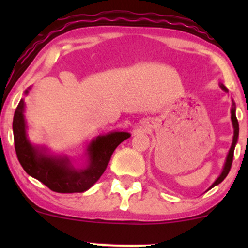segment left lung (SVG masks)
<instances>
[{"instance_id": "left-lung-1", "label": "left lung", "mask_w": 248, "mask_h": 248, "mask_svg": "<svg viewBox=\"0 0 248 248\" xmlns=\"http://www.w3.org/2000/svg\"><path fill=\"white\" fill-rule=\"evenodd\" d=\"M219 86H220L224 91H226V92H227V88L225 87L223 84H220ZM231 120H232V126H233V141H232L231 148H230L229 154H227L226 161H225L224 168H223V170H221L220 175L218 176V178L216 179L215 182H213L212 186H210L207 190L212 189L213 186H218L219 183H221V182H223L225 179V177L227 176V173H229L230 169H231L232 161H233V154H234V148H235V144H237V142H238V136H239V124H238V120H237V116H235V104H234V101H233V100H232V108H231Z\"/></svg>"}]
</instances>
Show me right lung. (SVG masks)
<instances>
[{
	"label": "right lung",
	"instance_id": "1",
	"mask_svg": "<svg viewBox=\"0 0 248 248\" xmlns=\"http://www.w3.org/2000/svg\"><path fill=\"white\" fill-rule=\"evenodd\" d=\"M29 90L30 87L25 90V95ZM24 110V99H21L13 121L17 158L28 175L56 192H84L94 186L106 170L115 148L130 138L127 132H109L96 136L88 143L84 163L75 166L66 155H55L46 147L31 143L28 139Z\"/></svg>",
	"mask_w": 248,
	"mask_h": 248
}]
</instances>
